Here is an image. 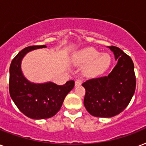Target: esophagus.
Here are the masks:
<instances>
[{
    "instance_id": "obj_1",
    "label": "esophagus",
    "mask_w": 146,
    "mask_h": 146,
    "mask_svg": "<svg viewBox=\"0 0 146 146\" xmlns=\"http://www.w3.org/2000/svg\"><path fill=\"white\" fill-rule=\"evenodd\" d=\"M82 84V81L80 80H76L75 81V86H79Z\"/></svg>"
}]
</instances>
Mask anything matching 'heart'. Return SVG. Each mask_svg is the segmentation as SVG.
<instances>
[{
  "label": "heart",
  "instance_id": "obj_1",
  "mask_svg": "<svg viewBox=\"0 0 146 146\" xmlns=\"http://www.w3.org/2000/svg\"><path fill=\"white\" fill-rule=\"evenodd\" d=\"M74 62L77 65H86L85 74L88 76H96L106 71L111 64L109 54H100L92 47L79 50L74 54Z\"/></svg>",
  "mask_w": 146,
  "mask_h": 146
}]
</instances>
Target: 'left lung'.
Masks as SVG:
<instances>
[{
    "mask_svg": "<svg viewBox=\"0 0 146 146\" xmlns=\"http://www.w3.org/2000/svg\"><path fill=\"white\" fill-rule=\"evenodd\" d=\"M117 64L108 76L89 80L82 86L86 89L84 105L91 115L111 117L127 107L136 90L134 64L129 56L115 46H109Z\"/></svg>",
    "mask_w": 146,
    "mask_h": 146,
    "instance_id": "obj_1",
    "label": "left lung"
}]
</instances>
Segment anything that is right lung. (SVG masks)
I'll return each instance as SVG.
<instances>
[{
  "instance_id": "obj_1",
  "label": "right lung",
  "mask_w": 146,
  "mask_h": 146,
  "mask_svg": "<svg viewBox=\"0 0 146 146\" xmlns=\"http://www.w3.org/2000/svg\"><path fill=\"white\" fill-rule=\"evenodd\" d=\"M46 48L36 45L25 48L13 59L10 66L9 91L11 98L22 113L32 119H46L60 111L66 95L73 89L74 81L70 80L63 86L54 82L33 83L22 73L21 61L32 50Z\"/></svg>"
}]
</instances>
